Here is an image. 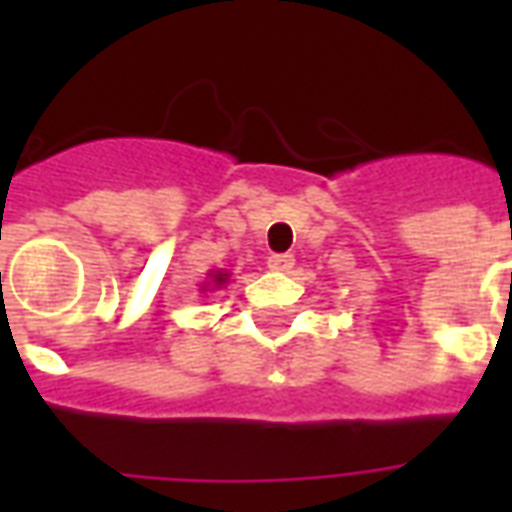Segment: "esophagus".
<instances>
[{
  "label": "esophagus",
  "mask_w": 512,
  "mask_h": 512,
  "mask_svg": "<svg viewBox=\"0 0 512 512\" xmlns=\"http://www.w3.org/2000/svg\"><path fill=\"white\" fill-rule=\"evenodd\" d=\"M293 255H271L268 257V268L271 271H277V274H288L290 268H293Z\"/></svg>",
  "instance_id": "obj_1"
}]
</instances>
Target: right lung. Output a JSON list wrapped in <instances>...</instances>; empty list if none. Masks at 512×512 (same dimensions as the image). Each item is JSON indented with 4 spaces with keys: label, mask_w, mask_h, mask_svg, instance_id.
Here are the masks:
<instances>
[{
    "label": "right lung",
    "mask_w": 512,
    "mask_h": 512,
    "mask_svg": "<svg viewBox=\"0 0 512 512\" xmlns=\"http://www.w3.org/2000/svg\"><path fill=\"white\" fill-rule=\"evenodd\" d=\"M227 279H230V271H208V277H205V282L200 285L202 293H208V290H219L222 285H227Z\"/></svg>",
    "instance_id": "1"
}]
</instances>
